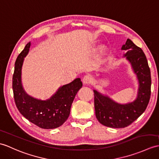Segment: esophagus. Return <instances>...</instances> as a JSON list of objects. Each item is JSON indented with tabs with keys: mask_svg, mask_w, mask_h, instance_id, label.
Here are the masks:
<instances>
[{
	"mask_svg": "<svg viewBox=\"0 0 159 159\" xmlns=\"http://www.w3.org/2000/svg\"><path fill=\"white\" fill-rule=\"evenodd\" d=\"M93 77L90 75H85L83 78V82L84 84H91L93 82Z\"/></svg>",
	"mask_w": 159,
	"mask_h": 159,
	"instance_id": "esophagus-1",
	"label": "esophagus"
}]
</instances>
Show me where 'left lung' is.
Returning a JSON list of instances; mask_svg holds the SVG:
<instances>
[{
  "instance_id": "1",
  "label": "left lung",
  "mask_w": 159,
  "mask_h": 159,
  "mask_svg": "<svg viewBox=\"0 0 159 159\" xmlns=\"http://www.w3.org/2000/svg\"><path fill=\"white\" fill-rule=\"evenodd\" d=\"M122 50L129 61L139 80L138 98L134 102L122 105L94 90L95 116L102 125L112 128H124L131 125L145 111L151 94L150 70L144 53L130 39H127Z\"/></svg>"
}]
</instances>
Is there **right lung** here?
Here are the masks:
<instances>
[{
    "label": "right lung",
    "instance_id": "right-lung-1",
    "mask_svg": "<svg viewBox=\"0 0 159 159\" xmlns=\"http://www.w3.org/2000/svg\"><path fill=\"white\" fill-rule=\"evenodd\" d=\"M30 47V43H28L15 63L12 84L15 103L22 115L36 126L45 129L59 127L68 119L74 99L83 83L79 78L76 79L61 87L55 95L45 101L30 96L24 91L21 81L24 58L28 54Z\"/></svg>",
    "mask_w": 159,
    "mask_h": 159
}]
</instances>
